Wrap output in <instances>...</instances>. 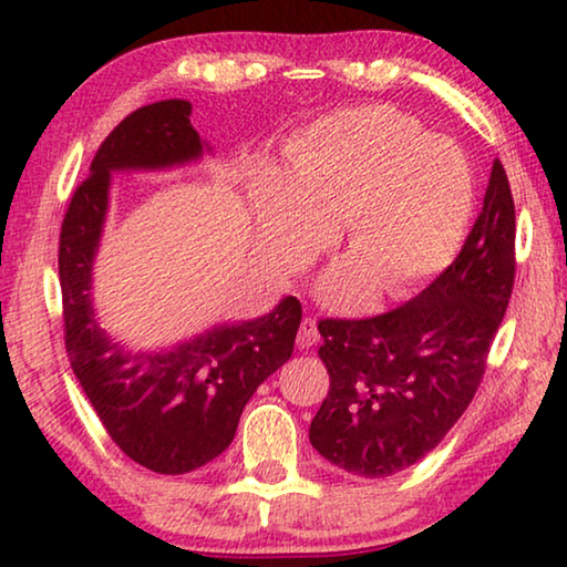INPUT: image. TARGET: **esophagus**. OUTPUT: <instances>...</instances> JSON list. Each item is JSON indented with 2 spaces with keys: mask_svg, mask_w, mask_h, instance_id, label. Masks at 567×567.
<instances>
[{
  "mask_svg": "<svg viewBox=\"0 0 567 567\" xmlns=\"http://www.w3.org/2000/svg\"><path fill=\"white\" fill-rule=\"evenodd\" d=\"M318 342H320L318 322H315L312 318H305L300 322V330H297V348L307 350V348H312V344H318Z\"/></svg>",
  "mask_w": 567,
  "mask_h": 567,
  "instance_id": "esophagus-1",
  "label": "esophagus"
}]
</instances>
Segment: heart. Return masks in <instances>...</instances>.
<instances>
[{"instance_id": "heart-1", "label": "heart", "mask_w": 567, "mask_h": 567, "mask_svg": "<svg viewBox=\"0 0 567 567\" xmlns=\"http://www.w3.org/2000/svg\"><path fill=\"white\" fill-rule=\"evenodd\" d=\"M265 233L282 255L318 252L348 223L350 257L320 297L358 310L375 295L410 297L453 260L475 207L463 150L390 107L334 112L290 147V177H257Z\"/></svg>"}]
</instances>
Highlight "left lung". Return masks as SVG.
Returning <instances> with one entry per match:
<instances>
[{
    "label": "left lung",
    "mask_w": 567,
    "mask_h": 567,
    "mask_svg": "<svg viewBox=\"0 0 567 567\" xmlns=\"http://www.w3.org/2000/svg\"><path fill=\"white\" fill-rule=\"evenodd\" d=\"M515 282V205L501 159L455 262L398 310L320 320L330 392L310 425L318 453L388 477L435 450L475 398Z\"/></svg>",
    "instance_id": "obj_1"
}]
</instances>
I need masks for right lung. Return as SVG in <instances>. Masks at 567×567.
I'll use <instances>...</instances> for the list:
<instances>
[{"label":"right lung","mask_w":567,"mask_h":567,"mask_svg":"<svg viewBox=\"0 0 567 567\" xmlns=\"http://www.w3.org/2000/svg\"><path fill=\"white\" fill-rule=\"evenodd\" d=\"M187 100H165L124 117L102 142L76 187L60 235L64 344L104 430L134 463L182 475L223 455L252 392L290 360L302 307L282 297L255 320L215 324L157 352H130L100 328L92 265L110 207L112 172L169 169L209 147L189 122Z\"/></svg>","instance_id":"add662e5"}]
</instances>
